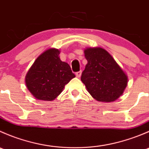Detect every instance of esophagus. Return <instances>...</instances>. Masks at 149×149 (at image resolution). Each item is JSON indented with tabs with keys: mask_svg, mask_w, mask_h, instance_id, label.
Here are the masks:
<instances>
[{
	"mask_svg": "<svg viewBox=\"0 0 149 149\" xmlns=\"http://www.w3.org/2000/svg\"><path fill=\"white\" fill-rule=\"evenodd\" d=\"M81 70H79V71L76 72V77L79 78V77H80V76H81Z\"/></svg>",
	"mask_w": 149,
	"mask_h": 149,
	"instance_id": "34e87169",
	"label": "esophagus"
}]
</instances>
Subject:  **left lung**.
<instances>
[{
  "instance_id": "left-lung-1",
  "label": "left lung",
  "mask_w": 149,
  "mask_h": 149,
  "mask_svg": "<svg viewBox=\"0 0 149 149\" xmlns=\"http://www.w3.org/2000/svg\"><path fill=\"white\" fill-rule=\"evenodd\" d=\"M87 64L81 80L89 94L99 102L119 98L127 84V76L107 51L100 47L84 50Z\"/></svg>"
}]
</instances>
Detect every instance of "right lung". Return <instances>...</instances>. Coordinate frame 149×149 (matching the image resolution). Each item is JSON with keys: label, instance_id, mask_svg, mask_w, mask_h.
I'll use <instances>...</instances> for the list:
<instances>
[{"label": "right lung", "instance_id": "1", "mask_svg": "<svg viewBox=\"0 0 149 149\" xmlns=\"http://www.w3.org/2000/svg\"><path fill=\"white\" fill-rule=\"evenodd\" d=\"M58 49H49L40 55L26 76V84L36 99L44 101L55 100L74 78L70 65L59 58Z\"/></svg>", "mask_w": 149, "mask_h": 149}]
</instances>
